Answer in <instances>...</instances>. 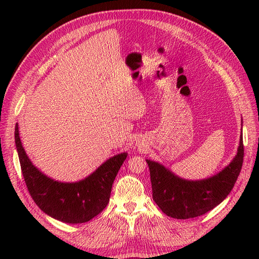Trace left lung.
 Wrapping results in <instances>:
<instances>
[{
	"label": "left lung",
	"instance_id": "8db88e82",
	"mask_svg": "<svg viewBox=\"0 0 259 259\" xmlns=\"http://www.w3.org/2000/svg\"><path fill=\"white\" fill-rule=\"evenodd\" d=\"M244 160L243 136L237 155L221 172L202 180L179 178L156 161L147 160L150 170L152 198L167 216L177 219L195 218L218 206L234 188Z\"/></svg>",
	"mask_w": 259,
	"mask_h": 259
}]
</instances>
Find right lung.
Here are the masks:
<instances>
[{"label":"right lung","mask_w":259,"mask_h":259,"mask_svg":"<svg viewBox=\"0 0 259 259\" xmlns=\"http://www.w3.org/2000/svg\"><path fill=\"white\" fill-rule=\"evenodd\" d=\"M14 137L27 190L43 212L60 222L81 224L89 222L107 207L114 178L128 153L108 159L89 177L78 183H60L33 166L21 144L18 123Z\"/></svg>","instance_id":"1"}]
</instances>
